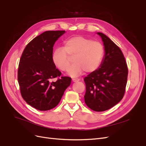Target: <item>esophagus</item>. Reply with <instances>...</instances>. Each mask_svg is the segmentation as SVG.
Wrapping results in <instances>:
<instances>
[{
	"instance_id": "34e87169",
	"label": "esophagus",
	"mask_w": 146,
	"mask_h": 146,
	"mask_svg": "<svg viewBox=\"0 0 146 146\" xmlns=\"http://www.w3.org/2000/svg\"><path fill=\"white\" fill-rule=\"evenodd\" d=\"M72 81L74 82H77V81H79L80 80V78H73L72 79Z\"/></svg>"
}]
</instances>
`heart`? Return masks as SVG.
<instances>
[{
  "label": "heart",
  "instance_id": "heart-1",
  "mask_svg": "<svg viewBox=\"0 0 146 146\" xmlns=\"http://www.w3.org/2000/svg\"><path fill=\"white\" fill-rule=\"evenodd\" d=\"M105 54L104 45L101 42L82 36L69 38L63 42V48H56L53 51L52 61L56 68L62 71L68 69L73 57L74 63L69 69L71 77H77L84 70L94 72L100 66Z\"/></svg>",
  "mask_w": 146,
  "mask_h": 146
}]
</instances>
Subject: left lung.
Returning <instances> with one entry per match:
<instances>
[{
	"label": "left lung",
	"instance_id": "8db88e82",
	"mask_svg": "<svg viewBox=\"0 0 146 146\" xmlns=\"http://www.w3.org/2000/svg\"><path fill=\"white\" fill-rule=\"evenodd\" d=\"M105 55L100 68L84 78L85 102L95 111H104L120 102L125 94L128 68L121 48L102 33Z\"/></svg>",
	"mask_w": 146,
	"mask_h": 146
}]
</instances>
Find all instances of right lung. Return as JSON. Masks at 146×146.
<instances>
[{"label":"right lung","instance_id":"add662e5","mask_svg":"<svg viewBox=\"0 0 146 146\" xmlns=\"http://www.w3.org/2000/svg\"><path fill=\"white\" fill-rule=\"evenodd\" d=\"M64 32L46 31L39 35L26 46L20 58L17 80L21 96L40 111L55 108L71 82L70 77H61V72L52 61L53 47Z\"/></svg>","mask_w":146,"mask_h":146}]
</instances>
